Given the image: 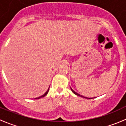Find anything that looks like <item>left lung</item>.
I'll use <instances>...</instances> for the list:
<instances>
[{
    "instance_id": "left-lung-1",
    "label": "left lung",
    "mask_w": 126,
    "mask_h": 126,
    "mask_svg": "<svg viewBox=\"0 0 126 126\" xmlns=\"http://www.w3.org/2000/svg\"><path fill=\"white\" fill-rule=\"evenodd\" d=\"M71 91H72V92L74 93L75 94H76L77 95V96H80V97H84V98H86V99H92V98H88V97H84V96H82V95H80V94H78L77 93H76V91H74L73 90H72V88H71Z\"/></svg>"
}]
</instances>
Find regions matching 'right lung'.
<instances>
[{
    "instance_id": "add662e5",
    "label": "right lung",
    "mask_w": 126,
    "mask_h": 126,
    "mask_svg": "<svg viewBox=\"0 0 126 126\" xmlns=\"http://www.w3.org/2000/svg\"><path fill=\"white\" fill-rule=\"evenodd\" d=\"M49 88H48L47 91L44 94H43V95H42V96H40V97H37V98H35V99H40V98H41V97H44V96H46V95H47V93H48V92H49Z\"/></svg>"
}]
</instances>
